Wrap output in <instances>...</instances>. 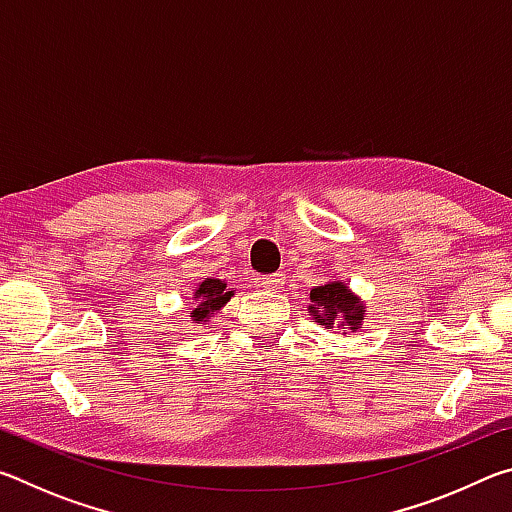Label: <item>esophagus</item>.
<instances>
[{
	"label": "esophagus",
	"instance_id": "34e87169",
	"mask_svg": "<svg viewBox=\"0 0 512 512\" xmlns=\"http://www.w3.org/2000/svg\"><path fill=\"white\" fill-rule=\"evenodd\" d=\"M257 282H259V287L266 289V291H280L282 284H284V275H282V273L262 275Z\"/></svg>",
	"mask_w": 512,
	"mask_h": 512
}]
</instances>
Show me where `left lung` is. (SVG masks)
<instances>
[{"instance_id":"obj_1","label":"left lung","mask_w":512,"mask_h":512,"mask_svg":"<svg viewBox=\"0 0 512 512\" xmlns=\"http://www.w3.org/2000/svg\"><path fill=\"white\" fill-rule=\"evenodd\" d=\"M309 300V311L316 318V323L325 325L327 329L334 327V323H341V327L348 324L350 329H359V323L363 320V307L343 282H329L323 284V287L311 289Z\"/></svg>"}]
</instances>
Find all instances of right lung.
Here are the masks:
<instances>
[{
    "instance_id": "obj_1",
    "label": "right lung",
    "mask_w": 512,
    "mask_h": 512,
    "mask_svg": "<svg viewBox=\"0 0 512 512\" xmlns=\"http://www.w3.org/2000/svg\"><path fill=\"white\" fill-rule=\"evenodd\" d=\"M235 293L225 289V282L221 280H205L201 287L196 289V298H198V309H194V318L201 320L207 318V314H212L214 309L223 307Z\"/></svg>"
}]
</instances>
